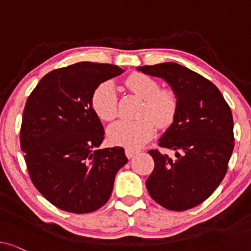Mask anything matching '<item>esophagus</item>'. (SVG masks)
Listing matches in <instances>:
<instances>
[{"label": "esophagus", "instance_id": "34e87169", "mask_svg": "<svg viewBox=\"0 0 251 251\" xmlns=\"http://www.w3.org/2000/svg\"><path fill=\"white\" fill-rule=\"evenodd\" d=\"M139 151L138 150H132V149H126V155L128 159H131L136 155V154H138Z\"/></svg>", "mask_w": 251, "mask_h": 251}]
</instances>
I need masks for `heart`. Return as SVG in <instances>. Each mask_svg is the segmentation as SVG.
<instances>
[{
  "label": "heart",
  "instance_id": "b5f03b06",
  "mask_svg": "<svg viewBox=\"0 0 251 251\" xmlns=\"http://www.w3.org/2000/svg\"><path fill=\"white\" fill-rule=\"evenodd\" d=\"M126 85L137 96L144 99L138 112V120L115 122L108 129V139L114 145L128 149H138L155 132V123L168 126L174 121L178 108V99L174 91L160 90V85L145 74H133L126 81ZM91 105L99 118L113 121L118 116V97L112 82L99 84L94 91Z\"/></svg>",
  "mask_w": 251,
  "mask_h": 251
}]
</instances>
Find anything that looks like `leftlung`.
Segmentation results:
<instances>
[{"label": "left lung", "mask_w": 251, "mask_h": 251, "mask_svg": "<svg viewBox=\"0 0 251 251\" xmlns=\"http://www.w3.org/2000/svg\"><path fill=\"white\" fill-rule=\"evenodd\" d=\"M137 71L163 78L178 99L174 121L159 139L175 155L149 151L155 166L146 180L147 191L169 210L197 207L227 171L234 149L231 108L212 82L179 64L168 61Z\"/></svg>", "instance_id": "obj_1"}]
</instances>
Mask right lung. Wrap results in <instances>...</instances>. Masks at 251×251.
Returning <instances> with one entry per match:
<instances>
[{"label": "right lung", "mask_w": 251, "mask_h": 251, "mask_svg": "<svg viewBox=\"0 0 251 251\" xmlns=\"http://www.w3.org/2000/svg\"><path fill=\"white\" fill-rule=\"evenodd\" d=\"M123 72L76 63L48 73L27 99L20 147L34 186L61 210L87 214L102 207L128 162L122 147L97 150L105 132L91 105L96 88Z\"/></svg>", "instance_id": "obj_1"}]
</instances>
